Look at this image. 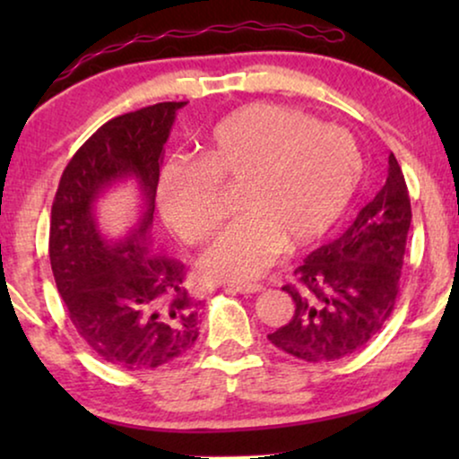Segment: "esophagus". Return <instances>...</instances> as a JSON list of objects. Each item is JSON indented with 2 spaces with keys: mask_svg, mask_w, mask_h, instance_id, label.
<instances>
[{
  "mask_svg": "<svg viewBox=\"0 0 459 459\" xmlns=\"http://www.w3.org/2000/svg\"><path fill=\"white\" fill-rule=\"evenodd\" d=\"M231 290L240 294H256L263 290V286L261 284H231Z\"/></svg>",
  "mask_w": 459,
  "mask_h": 459,
  "instance_id": "34e87169",
  "label": "esophagus"
}]
</instances>
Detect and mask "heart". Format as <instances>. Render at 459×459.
Wrapping results in <instances>:
<instances>
[{"mask_svg": "<svg viewBox=\"0 0 459 459\" xmlns=\"http://www.w3.org/2000/svg\"><path fill=\"white\" fill-rule=\"evenodd\" d=\"M361 154L347 131L281 104H250L221 118L200 146V162L171 160L159 184L160 212L187 247L219 219L217 186L240 184L234 211L198 261L212 281H253L284 247L322 238L353 196Z\"/></svg>", "mask_w": 459, "mask_h": 459, "instance_id": "obj_1", "label": "heart"}]
</instances>
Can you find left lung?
Instances as JSON below:
<instances>
[{
    "instance_id": "8db88e82",
    "label": "left lung",
    "mask_w": 459,
    "mask_h": 459,
    "mask_svg": "<svg viewBox=\"0 0 459 459\" xmlns=\"http://www.w3.org/2000/svg\"><path fill=\"white\" fill-rule=\"evenodd\" d=\"M411 223L410 192L394 154L385 186L336 240L297 267L299 286H284L294 316L269 341L309 363L342 359L366 347L394 309Z\"/></svg>"
}]
</instances>
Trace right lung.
<instances>
[{
  "mask_svg": "<svg viewBox=\"0 0 459 459\" xmlns=\"http://www.w3.org/2000/svg\"><path fill=\"white\" fill-rule=\"evenodd\" d=\"M186 102H160L104 123L62 173L49 221V263L68 317L93 353L123 369L178 359L198 338V307L178 259L150 250L162 146ZM134 177L144 212L121 241L95 221L104 189Z\"/></svg>",
  "mask_w": 459,
  "mask_h": 459,
  "instance_id": "obj_1",
  "label": "right lung"
}]
</instances>
